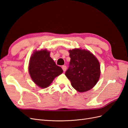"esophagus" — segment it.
<instances>
[{"instance_id":"34e87169","label":"esophagus","mask_w":128,"mask_h":128,"mask_svg":"<svg viewBox=\"0 0 128 128\" xmlns=\"http://www.w3.org/2000/svg\"><path fill=\"white\" fill-rule=\"evenodd\" d=\"M62 68L64 72H65L66 70V69H67V67L66 66H62Z\"/></svg>"}]
</instances>
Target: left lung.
<instances>
[{
  "label": "left lung",
  "mask_w": 128,
  "mask_h": 128,
  "mask_svg": "<svg viewBox=\"0 0 128 128\" xmlns=\"http://www.w3.org/2000/svg\"><path fill=\"white\" fill-rule=\"evenodd\" d=\"M70 61L65 75L72 86L79 92L91 90L97 83L100 76V65L93 54L86 50H69Z\"/></svg>",
  "instance_id": "1"
}]
</instances>
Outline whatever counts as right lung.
Masks as SVG:
<instances>
[{"label":"right lung","mask_w":128,"mask_h":128,"mask_svg":"<svg viewBox=\"0 0 128 128\" xmlns=\"http://www.w3.org/2000/svg\"><path fill=\"white\" fill-rule=\"evenodd\" d=\"M46 49L34 51L30 57L28 70L33 82L42 88L50 86L56 77L63 72L50 57Z\"/></svg>","instance_id":"add662e5"}]
</instances>
